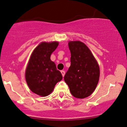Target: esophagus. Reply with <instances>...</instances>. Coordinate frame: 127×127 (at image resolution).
I'll use <instances>...</instances> for the list:
<instances>
[{"label": "esophagus", "mask_w": 127, "mask_h": 127, "mask_svg": "<svg viewBox=\"0 0 127 127\" xmlns=\"http://www.w3.org/2000/svg\"><path fill=\"white\" fill-rule=\"evenodd\" d=\"M61 74H62L63 76H64V75H65V71H64V70H61Z\"/></svg>", "instance_id": "34e87169"}]
</instances>
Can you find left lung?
<instances>
[{
    "label": "left lung",
    "instance_id": "left-lung-1",
    "mask_svg": "<svg viewBox=\"0 0 127 127\" xmlns=\"http://www.w3.org/2000/svg\"><path fill=\"white\" fill-rule=\"evenodd\" d=\"M71 66L64 77L75 97L83 99L91 95L97 85L99 66L88 47L80 41H70Z\"/></svg>",
    "mask_w": 127,
    "mask_h": 127
}]
</instances>
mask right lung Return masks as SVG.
Returning a JSON list of instances; mask_svg holds the SVG:
<instances>
[{
    "label": "right lung",
    "mask_w": 127,
    "mask_h": 127,
    "mask_svg": "<svg viewBox=\"0 0 127 127\" xmlns=\"http://www.w3.org/2000/svg\"><path fill=\"white\" fill-rule=\"evenodd\" d=\"M58 42H42L35 48L27 65L25 78L33 93L45 97L63 79L62 74L51 60V54L58 47Z\"/></svg>",
    "instance_id": "add662e5"
}]
</instances>
